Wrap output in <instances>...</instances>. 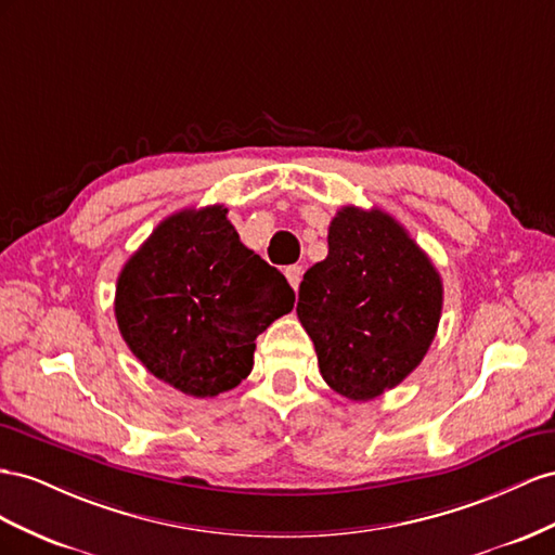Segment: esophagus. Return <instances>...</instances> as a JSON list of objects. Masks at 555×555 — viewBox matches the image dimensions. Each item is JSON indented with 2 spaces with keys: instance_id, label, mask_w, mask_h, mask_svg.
<instances>
[{
  "instance_id": "1",
  "label": "esophagus",
  "mask_w": 555,
  "mask_h": 555,
  "mask_svg": "<svg viewBox=\"0 0 555 555\" xmlns=\"http://www.w3.org/2000/svg\"><path fill=\"white\" fill-rule=\"evenodd\" d=\"M302 274H305V267L302 264L286 267V279H288V283H291L295 291L299 288V281H302Z\"/></svg>"
}]
</instances>
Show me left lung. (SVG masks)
Returning a JSON list of instances; mask_svg holds the SVG:
<instances>
[{"mask_svg": "<svg viewBox=\"0 0 555 555\" xmlns=\"http://www.w3.org/2000/svg\"><path fill=\"white\" fill-rule=\"evenodd\" d=\"M441 302L439 272L398 220L344 207L327 230V258L299 283L297 319L325 384L367 402L421 365Z\"/></svg>", "mask_w": 555, "mask_h": 555, "instance_id": "left-lung-1", "label": "left lung"}]
</instances>
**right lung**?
Returning <instances> with one entry per match:
<instances>
[{
	"label": "right lung",
	"mask_w": 555,
	"mask_h": 555,
	"mask_svg": "<svg viewBox=\"0 0 555 555\" xmlns=\"http://www.w3.org/2000/svg\"><path fill=\"white\" fill-rule=\"evenodd\" d=\"M293 302L286 276L246 248L214 204L153 230L122 267L114 309L153 376L190 398H216L250 374L258 335Z\"/></svg>",
	"instance_id": "add662e5"
}]
</instances>
